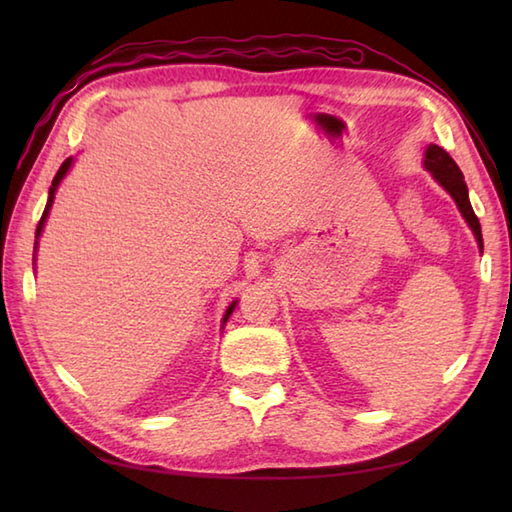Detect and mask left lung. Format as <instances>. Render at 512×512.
I'll return each instance as SVG.
<instances>
[{
    "instance_id": "left-lung-1",
    "label": "left lung",
    "mask_w": 512,
    "mask_h": 512,
    "mask_svg": "<svg viewBox=\"0 0 512 512\" xmlns=\"http://www.w3.org/2000/svg\"><path fill=\"white\" fill-rule=\"evenodd\" d=\"M424 165H427V169L433 173V178H436L442 184V187L453 195L455 204L460 206V211L464 215V220L469 222V226L473 228L477 242H480V248H484L482 226H480V220H477V215L473 211L471 200H469V189H466L464 176H462L460 167L455 165V160L442 147L429 145L427 154H424Z\"/></svg>"
}]
</instances>
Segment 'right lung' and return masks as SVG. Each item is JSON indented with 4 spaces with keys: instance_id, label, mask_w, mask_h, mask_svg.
Listing matches in <instances>:
<instances>
[{
    "instance_id": "add662e5",
    "label": "right lung",
    "mask_w": 512,
    "mask_h": 512,
    "mask_svg": "<svg viewBox=\"0 0 512 512\" xmlns=\"http://www.w3.org/2000/svg\"><path fill=\"white\" fill-rule=\"evenodd\" d=\"M70 165H72V158H68L63 162V165L59 167V171H57V176H54V180H52V187H50V193H48V204H46V211H43V215H41V220H39V224H37V237L41 235V228H43V222H46V217H48V211H50V206H52V200H54V191H57V187H59V182H61V178L65 176V173H68V169H70ZM233 308H235V303H231V306H228V310H226V314H224V321L228 319V314L233 312Z\"/></svg>"
}]
</instances>
